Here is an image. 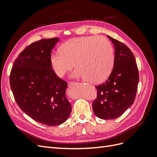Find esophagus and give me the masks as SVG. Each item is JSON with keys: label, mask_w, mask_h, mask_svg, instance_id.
<instances>
[{"label": "esophagus", "mask_w": 157, "mask_h": 157, "mask_svg": "<svg viewBox=\"0 0 157 157\" xmlns=\"http://www.w3.org/2000/svg\"><path fill=\"white\" fill-rule=\"evenodd\" d=\"M75 84H76V82H69L68 83V86H73V85Z\"/></svg>", "instance_id": "esophagus-1"}]
</instances>
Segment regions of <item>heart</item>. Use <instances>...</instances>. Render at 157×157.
<instances>
[{
  "label": "heart",
  "instance_id": "heart-1",
  "mask_svg": "<svg viewBox=\"0 0 157 157\" xmlns=\"http://www.w3.org/2000/svg\"><path fill=\"white\" fill-rule=\"evenodd\" d=\"M60 53H52V69L63 77L73 67L72 77L86 78L93 84L102 82L111 73L114 65L113 46L103 36H87L69 40L59 47Z\"/></svg>",
  "mask_w": 157,
  "mask_h": 157
}]
</instances>
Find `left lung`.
Masks as SVG:
<instances>
[{"instance_id":"obj_1","label":"left lung","mask_w":157,"mask_h":157,"mask_svg":"<svg viewBox=\"0 0 157 157\" xmlns=\"http://www.w3.org/2000/svg\"><path fill=\"white\" fill-rule=\"evenodd\" d=\"M115 47L112 72L105 82L96 86L97 98L93 101L94 113L101 119L121 116L134 101L139 82L135 57L128 46L107 35Z\"/></svg>"}]
</instances>
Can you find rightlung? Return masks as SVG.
I'll list each match as a JSON object with an SVG mask.
<instances>
[{
    "label": "right lung",
    "instance_id": "1",
    "mask_svg": "<svg viewBox=\"0 0 157 157\" xmlns=\"http://www.w3.org/2000/svg\"><path fill=\"white\" fill-rule=\"evenodd\" d=\"M58 38L33 42L19 54L12 66L10 84L21 111L47 126L67 121L71 105L66 97L67 83L52 69L50 58Z\"/></svg>",
    "mask_w": 157,
    "mask_h": 157
}]
</instances>
